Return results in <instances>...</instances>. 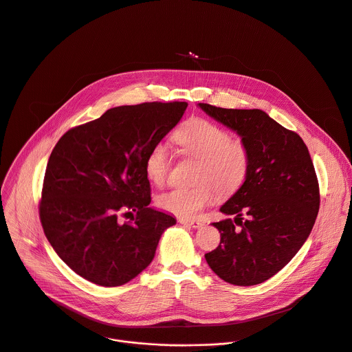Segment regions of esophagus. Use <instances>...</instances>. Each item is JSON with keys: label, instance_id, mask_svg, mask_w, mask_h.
Here are the masks:
<instances>
[{"label": "esophagus", "instance_id": "obj_1", "mask_svg": "<svg viewBox=\"0 0 352 352\" xmlns=\"http://www.w3.org/2000/svg\"><path fill=\"white\" fill-rule=\"evenodd\" d=\"M179 223L181 225H188L194 229H199L204 225L201 220H195V219H179Z\"/></svg>", "mask_w": 352, "mask_h": 352}]
</instances>
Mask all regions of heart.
<instances>
[{
  "label": "heart",
  "mask_w": 352,
  "mask_h": 352,
  "mask_svg": "<svg viewBox=\"0 0 352 352\" xmlns=\"http://www.w3.org/2000/svg\"><path fill=\"white\" fill-rule=\"evenodd\" d=\"M179 153L197 160L194 181L190 188H174L158 195V206L181 217H194L208 206L214 192L226 198L233 195L244 184L250 171V150L241 139L208 119L192 118L174 133ZM171 167L168 148L157 143L146 157V175L154 185L167 181Z\"/></svg>",
  "instance_id": "1"
}]
</instances>
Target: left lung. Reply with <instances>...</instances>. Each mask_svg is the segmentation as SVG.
Returning a JSON list of instances; mask_svg holds the SVG:
<instances>
[{
  "mask_svg": "<svg viewBox=\"0 0 352 352\" xmlns=\"http://www.w3.org/2000/svg\"><path fill=\"white\" fill-rule=\"evenodd\" d=\"M199 108L234 131L250 150L244 184L220 208L236 214L234 221L212 223L220 244L205 254L206 263L232 285L261 283L295 257L313 229L320 206L313 162L302 138L261 109Z\"/></svg>",
  "mask_w": 352,
  "mask_h": 352,
  "instance_id": "obj_1",
  "label": "left lung"
}]
</instances>
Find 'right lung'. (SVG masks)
Instances as JSON below:
<instances>
[{"instance_id": "add662e5", "label": "right lung", "mask_w": 352, "mask_h": 352, "mask_svg": "<svg viewBox=\"0 0 352 352\" xmlns=\"http://www.w3.org/2000/svg\"><path fill=\"white\" fill-rule=\"evenodd\" d=\"M186 107L178 101L116 107L73 127L54 146L39 216L58 257L84 279L108 287L132 280L175 225L171 214L148 206L144 164ZM122 211L137 214L120 223Z\"/></svg>"}]
</instances>
